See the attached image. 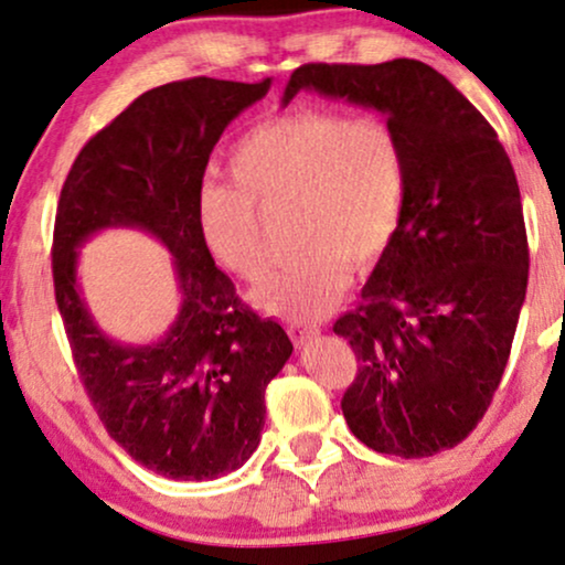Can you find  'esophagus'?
Listing matches in <instances>:
<instances>
[{"label": "esophagus", "instance_id": "1", "mask_svg": "<svg viewBox=\"0 0 565 565\" xmlns=\"http://www.w3.org/2000/svg\"><path fill=\"white\" fill-rule=\"evenodd\" d=\"M287 333H289V338H291V341H295L297 345H305V343H310L312 338L320 333V328H315V326H302V322H289V326H287Z\"/></svg>", "mask_w": 565, "mask_h": 565}]
</instances>
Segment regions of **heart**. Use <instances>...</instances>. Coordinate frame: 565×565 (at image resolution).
I'll use <instances>...</instances> for the list:
<instances>
[{
	"label": "heart",
	"mask_w": 565,
	"mask_h": 565,
	"mask_svg": "<svg viewBox=\"0 0 565 565\" xmlns=\"http://www.w3.org/2000/svg\"><path fill=\"white\" fill-rule=\"evenodd\" d=\"M232 185L195 191L201 245L232 276L255 281L266 268L263 216L295 212L302 250L253 291L263 312L318 320L341 299L351 268L370 270L401 230L408 199V152L380 116L299 108L253 126L230 149Z\"/></svg>",
	"instance_id": "obj_1"
}]
</instances>
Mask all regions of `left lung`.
Instances as JSON below:
<instances>
[{"label": "left lung", "mask_w": 565, "mask_h": 565, "mask_svg": "<svg viewBox=\"0 0 565 565\" xmlns=\"http://www.w3.org/2000/svg\"><path fill=\"white\" fill-rule=\"evenodd\" d=\"M374 108L408 152L401 230L335 320L359 372L343 418L382 455L452 449L486 416L507 370L527 295L530 247L514 168L493 126L416 58L385 64H302L284 89Z\"/></svg>", "instance_id": "left-lung-1"}]
</instances>
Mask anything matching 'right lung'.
I'll use <instances>...</instances> for the list:
<instances>
[{
    "label": "right lung",
    "instance_id": "obj_1",
    "mask_svg": "<svg viewBox=\"0 0 565 565\" xmlns=\"http://www.w3.org/2000/svg\"><path fill=\"white\" fill-rule=\"evenodd\" d=\"M270 79L193 77L139 95L82 147L56 206V305L74 366L105 431L145 468L214 480L247 462L266 424V387L289 335L237 297L195 230V191L230 120ZM105 226H139L177 258L181 312L162 342L105 337L76 289V247Z\"/></svg>",
    "mask_w": 565,
    "mask_h": 565
}]
</instances>
